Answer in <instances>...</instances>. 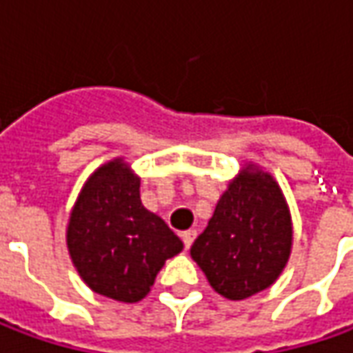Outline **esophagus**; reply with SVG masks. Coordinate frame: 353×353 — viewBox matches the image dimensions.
<instances>
[{
    "label": "esophagus",
    "instance_id": "obj_1",
    "mask_svg": "<svg viewBox=\"0 0 353 353\" xmlns=\"http://www.w3.org/2000/svg\"><path fill=\"white\" fill-rule=\"evenodd\" d=\"M183 241H184V248L186 250H190V245H192V241H194V237H196V230H186L183 232Z\"/></svg>",
    "mask_w": 353,
    "mask_h": 353
}]
</instances>
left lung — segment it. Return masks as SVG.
Segmentation results:
<instances>
[{
    "label": "left lung",
    "mask_w": 353,
    "mask_h": 353,
    "mask_svg": "<svg viewBox=\"0 0 353 353\" xmlns=\"http://www.w3.org/2000/svg\"><path fill=\"white\" fill-rule=\"evenodd\" d=\"M291 216L271 174L243 172L228 186L190 248L212 289L241 301L275 283L289 259Z\"/></svg>",
    "instance_id": "8db88e82"
}]
</instances>
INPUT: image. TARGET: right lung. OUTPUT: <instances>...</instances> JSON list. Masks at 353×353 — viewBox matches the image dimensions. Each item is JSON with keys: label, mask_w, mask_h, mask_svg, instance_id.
Returning a JSON list of instances; mask_svg holds the SVG:
<instances>
[{"label": "right lung", "mask_w": 353, "mask_h": 353, "mask_svg": "<svg viewBox=\"0 0 353 353\" xmlns=\"http://www.w3.org/2000/svg\"><path fill=\"white\" fill-rule=\"evenodd\" d=\"M66 243L90 289L121 303L141 301L165 261L183 251L179 236L143 206L139 179L119 159L84 184Z\"/></svg>", "instance_id": "1"}]
</instances>
